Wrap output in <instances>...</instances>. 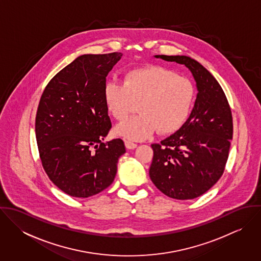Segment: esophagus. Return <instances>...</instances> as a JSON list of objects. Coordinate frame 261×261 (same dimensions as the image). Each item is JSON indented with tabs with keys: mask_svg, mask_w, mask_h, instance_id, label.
I'll return each instance as SVG.
<instances>
[{
	"mask_svg": "<svg viewBox=\"0 0 261 261\" xmlns=\"http://www.w3.org/2000/svg\"><path fill=\"white\" fill-rule=\"evenodd\" d=\"M124 145H125L126 149H136V148L138 147V145H137V144H135L134 142H132V141H128V140H124Z\"/></svg>",
	"mask_w": 261,
	"mask_h": 261,
	"instance_id": "esophagus-1",
	"label": "esophagus"
}]
</instances>
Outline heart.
I'll return each mask as SVG.
<instances>
[{
    "label": "heart",
    "instance_id": "obj_1",
    "mask_svg": "<svg viewBox=\"0 0 261 261\" xmlns=\"http://www.w3.org/2000/svg\"><path fill=\"white\" fill-rule=\"evenodd\" d=\"M196 96L193 82L168 68L151 65L127 71L122 83L109 80L103 86V99L112 116L123 121L138 102L139 114L115 127L126 139L142 141L155 129L170 135L187 121Z\"/></svg>",
    "mask_w": 261,
    "mask_h": 261
}]
</instances>
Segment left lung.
Listing matches in <instances>:
<instances>
[{
	"mask_svg": "<svg viewBox=\"0 0 261 261\" xmlns=\"http://www.w3.org/2000/svg\"><path fill=\"white\" fill-rule=\"evenodd\" d=\"M155 57L184 64L199 92L185 124L160 144H151L149 178L170 198L195 199L223 175L233 137L232 112L222 87L199 62L179 55Z\"/></svg>",
	"mask_w": 261,
	"mask_h": 261,
	"instance_id": "1",
	"label": "left lung"
}]
</instances>
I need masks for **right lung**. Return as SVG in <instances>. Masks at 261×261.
Returning a JSON list of instances; mask_svg holds the SVG:
<instances>
[{
  "instance_id": "add662e5",
  "label": "right lung",
  "mask_w": 261,
  "mask_h": 261,
  "mask_svg": "<svg viewBox=\"0 0 261 261\" xmlns=\"http://www.w3.org/2000/svg\"><path fill=\"white\" fill-rule=\"evenodd\" d=\"M121 56H79L41 95L35 119L39 156L49 179L69 196L88 198L111 186L125 152L120 139L102 142L112 128L103 86Z\"/></svg>"
}]
</instances>
